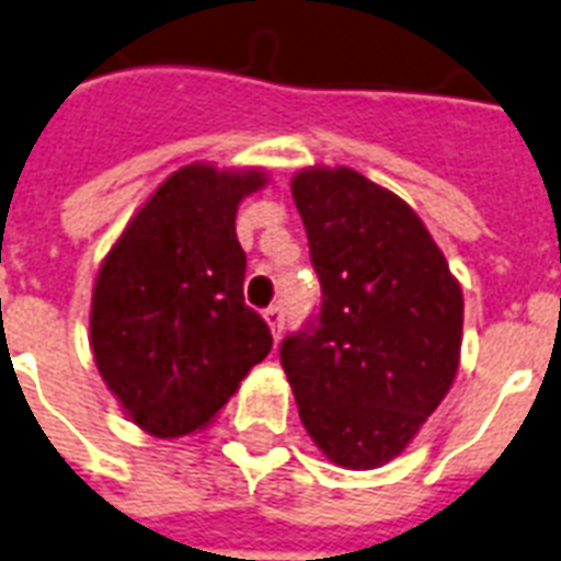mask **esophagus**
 I'll return each instance as SVG.
<instances>
[{"label": "esophagus", "instance_id": "34e87169", "mask_svg": "<svg viewBox=\"0 0 561 561\" xmlns=\"http://www.w3.org/2000/svg\"><path fill=\"white\" fill-rule=\"evenodd\" d=\"M263 319H266L268 330H272V336H280V330H284V310L280 307H268L266 312H263Z\"/></svg>", "mask_w": 561, "mask_h": 561}]
</instances>
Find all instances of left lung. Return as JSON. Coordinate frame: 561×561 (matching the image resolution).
<instances>
[{
	"label": "left lung",
	"mask_w": 561,
	"mask_h": 561,
	"mask_svg": "<svg viewBox=\"0 0 561 561\" xmlns=\"http://www.w3.org/2000/svg\"><path fill=\"white\" fill-rule=\"evenodd\" d=\"M293 198L321 312L286 336L280 366L321 454L354 471L380 468L454 386L462 286L419 213L354 169H301Z\"/></svg>",
	"instance_id": "obj_1"
}]
</instances>
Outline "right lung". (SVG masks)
Wrapping results in <instances>:
<instances>
[{
	"mask_svg": "<svg viewBox=\"0 0 561 561\" xmlns=\"http://www.w3.org/2000/svg\"><path fill=\"white\" fill-rule=\"evenodd\" d=\"M268 184L263 169L190 163L163 181L102 260L90 348L104 386L149 436L204 430L272 333L245 307L237 210Z\"/></svg>",
	"mask_w": 561,
	"mask_h": 561,
	"instance_id": "obj_1",
	"label": "right lung"
}]
</instances>
